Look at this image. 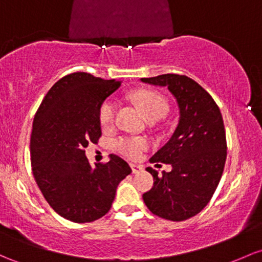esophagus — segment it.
<instances>
[{
  "label": "esophagus",
  "instance_id": "esophagus-1",
  "mask_svg": "<svg viewBox=\"0 0 262 262\" xmlns=\"http://www.w3.org/2000/svg\"><path fill=\"white\" fill-rule=\"evenodd\" d=\"M130 168H132V173L133 174H139L143 171V166L137 165V164H130Z\"/></svg>",
  "mask_w": 262,
  "mask_h": 262
}]
</instances>
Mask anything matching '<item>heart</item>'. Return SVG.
Returning a JSON list of instances; mask_svg holds the SVG:
<instances>
[{
	"instance_id": "obj_1",
	"label": "heart",
	"mask_w": 262,
	"mask_h": 262,
	"mask_svg": "<svg viewBox=\"0 0 262 262\" xmlns=\"http://www.w3.org/2000/svg\"><path fill=\"white\" fill-rule=\"evenodd\" d=\"M134 103L142 109L148 120H159L166 116L169 105L166 99L155 91H139L133 94ZM99 122L103 126H111L116 117V102L108 98L100 104L98 111ZM148 148V142L144 138L124 137L119 138L116 142V149L120 154L138 159L142 157L143 151Z\"/></svg>"
}]
</instances>
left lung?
Instances as JSON below:
<instances>
[{"label": "left lung", "mask_w": 262, "mask_h": 262, "mask_svg": "<svg viewBox=\"0 0 262 262\" xmlns=\"http://www.w3.org/2000/svg\"><path fill=\"white\" fill-rule=\"evenodd\" d=\"M143 83L169 89L179 108L173 136L150 158L151 163L170 164L162 177L146 168L154 185L143 194L146 208L171 221L194 216L208 205L223 175L226 137L220 109L195 80L179 74L142 78Z\"/></svg>", "instance_id": "left-lung-1"}]
</instances>
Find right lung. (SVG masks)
<instances>
[{
	"mask_svg": "<svg viewBox=\"0 0 262 262\" xmlns=\"http://www.w3.org/2000/svg\"><path fill=\"white\" fill-rule=\"evenodd\" d=\"M120 87L84 72L54 83L33 119L31 164L39 190L51 208L73 223L104 216L116 198L118 184L132 173L118 155L92 168L85 150L102 136L100 104Z\"/></svg>",
	"mask_w": 262,
	"mask_h": 262,
	"instance_id": "add662e5",
	"label": "right lung"
}]
</instances>
